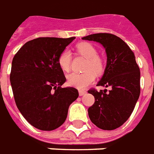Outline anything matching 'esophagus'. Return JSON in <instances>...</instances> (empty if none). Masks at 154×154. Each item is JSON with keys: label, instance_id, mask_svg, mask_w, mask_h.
<instances>
[{"label": "esophagus", "instance_id": "1", "mask_svg": "<svg viewBox=\"0 0 154 154\" xmlns=\"http://www.w3.org/2000/svg\"><path fill=\"white\" fill-rule=\"evenodd\" d=\"M87 93L85 90H79V95L80 96H84Z\"/></svg>", "mask_w": 154, "mask_h": 154}]
</instances>
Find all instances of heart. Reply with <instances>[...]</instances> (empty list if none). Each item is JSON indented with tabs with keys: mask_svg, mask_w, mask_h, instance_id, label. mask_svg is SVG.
Returning <instances> with one entry per match:
<instances>
[{
	"mask_svg": "<svg viewBox=\"0 0 154 154\" xmlns=\"http://www.w3.org/2000/svg\"><path fill=\"white\" fill-rule=\"evenodd\" d=\"M77 54L86 58L85 64L82 73H73L67 76V84L71 87L77 88H85L95 81L96 75H100L104 70V62L103 58L97 54V50L95 46L90 42H80L76 46ZM72 54L69 50H64L61 52L57 58V63L60 68L65 72L70 70Z\"/></svg>",
	"mask_w": 154,
	"mask_h": 154,
	"instance_id": "heart-1",
	"label": "heart"
}]
</instances>
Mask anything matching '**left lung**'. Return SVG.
I'll use <instances>...</instances> for the list:
<instances>
[{
	"mask_svg": "<svg viewBox=\"0 0 154 154\" xmlns=\"http://www.w3.org/2000/svg\"><path fill=\"white\" fill-rule=\"evenodd\" d=\"M82 39L100 42L105 48L107 66L97 86L111 89L91 88L95 103L88 108L90 120L102 130L112 131L129 119L140 95V69L135 56L119 37L109 33H97Z\"/></svg>",
	"mask_w": 154,
	"mask_h": 154,
	"instance_id": "8db88e82",
	"label": "left lung"
}]
</instances>
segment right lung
Instances as JSON below:
<instances>
[{
  "mask_svg": "<svg viewBox=\"0 0 154 154\" xmlns=\"http://www.w3.org/2000/svg\"><path fill=\"white\" fill-rule=\"evenodd\" d=\"M75 38H35L12 59L10 82L15 102L25 119L37 129L49 131L62 126L69 107L79 96L75 88H62L66 79L57 63L61 52Z\"/></svg>",
  "mask_w": 154,
  "mask_h": 154,
  "instance_id": "add662e5",
  "label": "right lung"
}]
</instances>
